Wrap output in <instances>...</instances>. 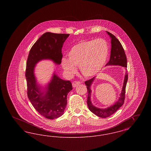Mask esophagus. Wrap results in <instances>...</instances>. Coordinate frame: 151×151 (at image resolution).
I'll return each mask as SVG.
<instances>
[{"label":"esophagus","mask_w":151,"mask_h":151,"mask_svg":"<svg viewBox=\"0 0 151 151\" xmlns=\"http://www.w3.org/2000/svg\"><path fill=\"white\" fill-rule=\"evenodd\" d=\"M80 81H73L72 83V86L73 87H76V86H78L80 84Z\"/></svg>","instance_id":"1"}]
</instances>
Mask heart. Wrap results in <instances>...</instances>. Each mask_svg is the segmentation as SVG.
Segmentation results:
<instances>
[{
    "label": "heart",
    "instance_id": "heart-1",
    "mask_svg": "<svg viewBox=\"0 0 151 151\" xmlns=\"http://www.w3.org/2000/svg\"><path fill=\"white\" fill-rule=\"evenodd\" d=\"M109 54L107 42L102 38L82 41L73 46L70 51L68 59L63 58L62 65L69 75L76 72L79 67L81 73L86 78L94 76L106 63Z\"/></svg>",
    "mask_w": 151,
    "mask_h": 151
}]
</instances>
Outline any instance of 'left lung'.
I'll use <instances>...</instances> for the list:
<instances>
[{
	"mask_svg": "<svg viewBox=\"0 0 151 151\" xmlns=\"http://www.w3.org/2000/svg\"><path fill=\"white\" fill-rule=\"evenodd\" d=\"M109 36L111 38V54L110 60L106 63V65H121L125 68H127V58L125 54L124 50L122 47V45L119 41L115 37V36L110 32L106 31ZM95 77L85 81V84L86 86V88L88 91V99H87V104L89 109L95 115H97L101 118H107L108 116L114 114L115 111L119 108H121L124 104V99H125V92L126 87L128 80V73L127 71L126 72L124 76L123 86L122 88V92L120 94V97L115 104L110 107L105 109H100L97 108L93 105L91 100V86L92 84Z\"/></svg>",
	"mask_w": 151,
	"mask_h": 151,
	"instance_id": "obj_1",
	"label": "left lung"
}]
</instances>
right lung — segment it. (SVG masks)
<instances>
[{"instance_id": "add662e5", "label": "right lung", "mask_w": 151, "mask_h": 151, "mask_svg": "<svg viewBox=\"0 0 151 151\" xmlns=\"http://www.w3.org/2000/svg\"><path fill=\"white\" fill-rule=\"evenodd\" d=\"M69 34L46 32L33 45L27 59L25 78L27 94L36 110L46 118L53 119L63 114L67 106V96L72 89L68 80L59 78L54 73L44 91L36 81L34 70L36 64L43 59H50L56 65L62 62V48Z\"/></svg>"}]
</instances>
